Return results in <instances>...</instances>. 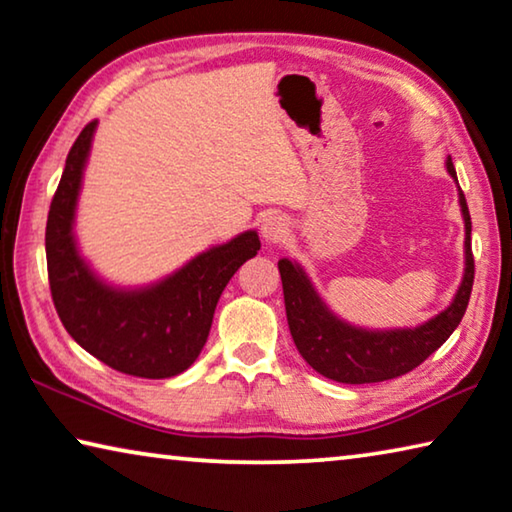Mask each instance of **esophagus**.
<instances>
[{
    "label": "esophagus",
    "instance_id": "esophagus-1",
    "mask_svg": "<svg viewBox=\"0 0 512 512\" xmlns=\"http://www.w3.org/2000/svg\"><path fill=\"white\" fill-rule=\"evenodd\" d=\"M287 230H289L287 221H285V218H282V216H278V214L266 216L264 221H262V237H264L266 243L280 241V239L287 234Z\"/></svg>",
    "mask_w": 512,
    "mask_h": 512
}]
</instances>
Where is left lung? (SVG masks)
Listing matches in <instances>:
<instances>
[{
	"mask_svg": "<svg viewBox=\"0 0 512 512\" xmlns=\"http://www.w3.org/2000/svg\"><path fill=\"white\" fill-rule=\"evenodd\" d=\"M446 173L458 182L451 157L446 159ZM458 202L465 221V273L451 305L415 328L353 326L330 310L303 266L289 257L280 259L278 269L291 337L298 353L316 373L346 385L383 383L419 367L451 337L465 316L474 285L472 218L462 191Z\"/></svg>",
	"mask_w": 512,
	"mask_h": 512,
	"instance_id": "obj_1",
	"label": "left lung"
}]
</instances>
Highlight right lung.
Wrapping results in <instances>:
<instances>
[{"mask_svg":"<svg viewBox=\"0 0 512 512\" xmlns=\"http://www.w3.org/2000/svg\"><path fill=\"white\" fill-rule=\"evenodd\" d=\"M97 120L77 136L47 214L45 253L54 307L75 342L111 369L173 378L205 346L223 289L262 243L255 230L202 250L166 278L143 287L111 285L79 253L77 202Z\"/></svg>","mask_w":512,"mask_h":512,"instance_id":"obj_1","label":"right lung"}]
</instances>
